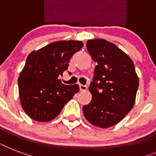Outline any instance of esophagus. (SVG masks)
I'll use <instances>...</instances> for the list:
<instances>
[{
	"label": "esophagus",
	"instance_id": "esophagus-1",
	"mask_svg": "<svg viewBox=\"0 0 156 156\" xmlns=\"http://www.w3.org/2000/svg\"><path fill=\"white\" fill-rule=\"evenodd\" d=\"M79 88H80L81 91H83V90H86L87 89V87L86 85H82V84H79Z\"/></svg>",
	"mask_w": 156,
	"mask_h": 156
}]
</instances>
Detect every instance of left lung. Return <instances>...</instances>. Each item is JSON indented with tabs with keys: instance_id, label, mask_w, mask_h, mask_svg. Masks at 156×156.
I'll return each mask as SVG.
<instances>
[{
	"instance_id": "8db88e82",
	"label": "left lung",
	"mask_w": 156,
	"mask_h": 156,
	"mask_svg": "<svg viewBox=\"0 0 156 156\" xmlns=\"http://www.w3.org/2000/svg\"><path fill=\"white\" fill-rule=\"evenodd\" d=\"M87 48L97 66L89 90L86 119L100 128L119 123L133 108L139 82L133 61L116 45L102 39L87 40Z\"/></svg>"
}]
</instances>
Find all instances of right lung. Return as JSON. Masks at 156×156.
Wrapping results in <instances>:
<instances>
[{
	"label": "right lung",
	"instance_id": "right-lung-1",
	"mask_svg": "<svg viewBox=\"0 0 156 156\" xmlns=\"http://www.w3.org/2000/svg\"><path fill=\"white\" fill-rule=\"evenodd\" d=\"M83 47L82 41L63 40L29 54L18 81L21 104L30 118L51 121L78 92V84L65 85L59 77L68 69L73 54Z\"/></svg>",
	"mask_w": 156,
	"mask_h": 156
}]
</instances>
